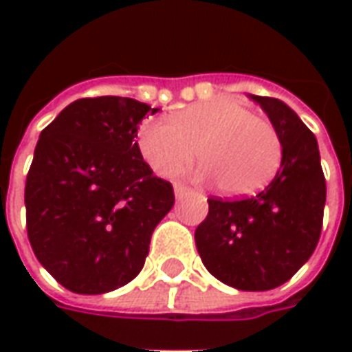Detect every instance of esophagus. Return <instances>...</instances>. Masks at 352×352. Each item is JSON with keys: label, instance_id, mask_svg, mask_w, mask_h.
Returning <instances> with one entry per match:
<instances>
[{"label": "esophagus", "instance_id": "esophagus-1", "mask_svg": "<svg viewBox=\"0 0 352 352\" xmlns=\"http://www.w3.org/2000/svg\"><path fill=\"white\" fill-rule=\"evenodd\" d=\"M173 190H175V198L181 199V198H184L188 192H190V188H186L184 184H175V186H173Z\"/></svg>", "mask_w": 352, "mask_h": 352}]
</instances>
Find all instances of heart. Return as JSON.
<instances>
[{
  "label": "heart",
  "mask_w": 352,
  "mask_h": 352,
  "mask_svg": "<svg viewBox=\"0 0 352 352\" xmlns=\"http://www.w3.org/2000/svg\"><path fill=\"white\" fill-rule=\"evenodd\" d=\"M139 151L162 177H175L196 160L198 177L214 179L230 198L251 196L272 181L280 166V141L272 124L232 98L201 101L171 116L146 118L138 133Z\"/></svg>",
  "instance_id": "heart-1"
}]
</instances>
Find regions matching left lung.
<instances>
[{"mask_svg":"<svg viewBox=\"0 0 352 352\" xmlns=\"http://www.w3.org/2000/svg\"><path fill=\"white\" fill-rule=\"evenodd\" d=\"M277 131L283 148L277 175L256 196L211 198L196 228L207 272L237 290H272L287 283L315 251L326 204L315 135L285 101L251 96Z\"/></svg>","mask_w":352,"mask_h":352,"instance_id":"1","label":"left lung"}]
</instances>
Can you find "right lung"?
<instances>
[{
    "label": "right lung",
    "mask_w": 352,
    "mask_h": 352,
    "mask_svg": "<svg viewBox=\"0 0 352 352\" xmlns=\"http://www.w3.org/2000/svg\"><path fill=\"white\" fill-rule=\"evenodd\" d=\"M153 109L131 98H82L41 131L26 179L35 256L77 294H105L143 270L156 224L175 204L138 145Z\"/></svg>",
    "instance_id": "add662e5"
}]
</instances>
